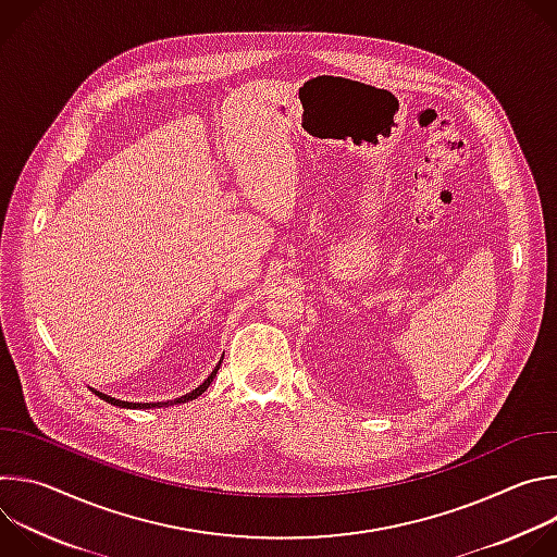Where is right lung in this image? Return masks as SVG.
<instances>
[{"label":"right lung","mask_w":557,"mask_h":557,"mask_svg":"<svg viewBox=\"0 0 557 557\" xmlns=\"http://www.w3.org/2000/svg\"><path fill=\"white\" fill-rule=\"evenodd\" d=\"M220 363L222 361H218V366L213 368V372L196 387V389H191V392H187V394H183L181 399H174V401H151V404H132V401H121V399H114V396H110V394H103V392H99V389H95V387H90L99 399H103L106 404H112V406H119V408H129V410H149V408H172V406H178V404H189V401H194V399H198V396L211 385V381L215 379V374H218V370H220Z\"/></svg>","instance_id":"add662e5"}]
</instances>
